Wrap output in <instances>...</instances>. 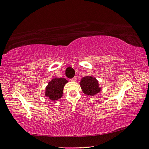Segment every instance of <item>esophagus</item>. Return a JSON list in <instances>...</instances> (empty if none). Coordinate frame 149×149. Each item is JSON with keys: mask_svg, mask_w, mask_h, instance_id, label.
<instances>
[{"mask_svg": "<svg viewBox=\"0 0 149 149\" xmlns=\"http://www.w3.org/2000/svg\"><path fill=\"white\" fill-rule=\"evenodd\" d=\"M70 80H71L72 82H76V80H77V77H73L72 79H71Z\"/></svg>", "mask_w": 149, "mask_h": 149, "instance_id": "1", "label": "esophagus"}]
</instances>
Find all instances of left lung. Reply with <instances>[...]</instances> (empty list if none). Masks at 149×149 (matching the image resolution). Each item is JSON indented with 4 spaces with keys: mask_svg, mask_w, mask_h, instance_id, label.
Returning <instances> with one entry per match:
<instances>
[{
    "mask_svg": "<svg viewBox=\"0 0 149 149\" xmlns=\"http://www.w3.org/2000/svg\"><path fill=\"white\" fill-rule=\"evenodd\" d=\"M80 87L84 93L93 96L100 92L101 87H99V81L92 76H86L80 80Z\"/></svg>",
    "mask_w": 149,
    "mask_h": 149,
    "instance_id": "left-lung-1",
    "label": "left lung"
}]
</instances>
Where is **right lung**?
Here are the masks:
<instances>
[{"instance_id": "obj_1", "label": "right lung", "mask_w": 149, "mask_h": 149, "mask_svg": "<svg viewBox=\"0 0 149 149\" xmlns=\"http://www.w3.org/2000/svg\"><path fill=\"white\" fill-rule=\"evenodd\" d=\"M67 82L64 78H53L45 87V96L51 100L61 99L62 97L63 87Z\"/></svg>"}]
</instances>
